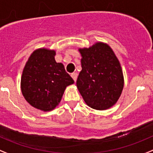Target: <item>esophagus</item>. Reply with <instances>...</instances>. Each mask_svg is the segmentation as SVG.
Returning <instances> with one entry per match:
<instances>
[{"mask_svg":"<svg viewBox=\"0 0 153 153\" xmlns=\"http://www.w3.org/2000/svg\"><path fill=\"white\" fill-rule=\"evenodd\" d=\"M71 76L72 77V78L74 79V81H75V82H76L77 78H78V74H77V73L74 72V73H72V74H71Z\"/></svg>","mask_w":153,"mask_h":153,"instance_id":"obj_1","label":"esophagus"}]
</instances>
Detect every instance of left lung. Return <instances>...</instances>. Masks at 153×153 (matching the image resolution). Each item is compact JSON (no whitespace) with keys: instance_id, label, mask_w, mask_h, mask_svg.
Here are the masks:
<instances>
[{"instance_id":"8db88e82","label":"left lung","mask_w":153,"mask_h":153,"mask_svg":"<svg viewBox=\"0 0 153 153\" xmlns=\"http://www.w3.org/2000/svg\"><path fill=\"white\" fill-rule=\"evenodd\" d=\"M82 71L77 88L88 105L96 110L111 108L119 100L124 87L120 62L107 44L96 42L79 48Z\"/></svg>"}]
</instances>
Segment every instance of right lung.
Wrapping results in <instances>:
<instances>
[{
    "instance_id": "1",
    "label": "right lung",
    "mask_w": 153,
    "mask_h": 153,
    "mask_svg": "<svg viewBox=\"0 0 153 153\" xmlns=\"http://www.w3.org/2000/svg\"><path fill=\"white\" fill-rule=\"evenodd\" d=\"M55 54L54 50L36 49L29 57L21 75V92L25 100L44 111L56 108L66 87L74 84L63 64L56 62Z\"/></svg>"
}]
</instances>
